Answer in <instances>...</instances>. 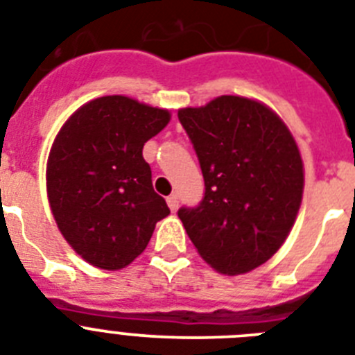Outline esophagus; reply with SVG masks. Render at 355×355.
Masks as SVG:
<instances>
[{"mask_svg":"<svg viewBox=\"0 0 355 355\" xmlns=\"http://www.w3.org/2000/svg\"><path fill=\"white\" fill-rule=\"evenodd\" d=\"M166 200H168V205H169V209L173 211V213H175V211L178 209V196L175 195V193H173V195H169L168 198H166Z\"/></svg>","mask_w":355,"mask_h":355,"instance_id":"34e87169","label":"esophagus"}]
</instances>
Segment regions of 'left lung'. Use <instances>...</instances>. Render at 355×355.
<instances>
[{
  "label": "left lung",
  "mask_w": 355,
  "mask_h": 355,
  "mask_svg": "<svg viewBox=\"0 0 355 355\" xmlns=\"http://www.w3.org/2000/svg\"><path fill=\"white\" fill-rule=\"evenodd\" d=\"M205 193L180 207L198 254L222 274L249 272L278 251L303 196V162L285 122L258 101L222 95L178 110Z\"/></svg>",
  "instance_id": "1"
}]
</instances>
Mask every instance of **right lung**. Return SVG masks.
<instances>
[{
	"instance_id": "obj_1",
	"label": "right lung",
	"mask_w": 355,
	"mask_h": 355,
	"mask_svg": "<svg viewBox=\"0 0 355 355\" xmlns=\"http://www.w3.org/2000/svg\"><path fill=\"white\" fill-rule=\"evenodd\" d=\"M168 122V110L106 95L62 124L49 155L46 191L59 231L88 263L106 270L130 265L169 214L142 157Z\"/></svg>"
}]
</instances>
